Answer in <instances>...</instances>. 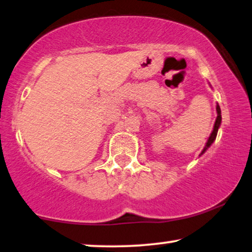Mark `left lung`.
Returning a JSON list of instances; mask_svg holds the SVG:
<instances>
[{"instance_id":"1","label":"left lung","mask_w":252,"mask_h":252,"mask_svg":"<svg viewBox=\"0 0 252 252\" xmlns=\"http://www.w3.org/2000/svg\"><path fill=\"white\" fill-rule=\"evenodd\" d=\"M216 111H217V118H216V121H215V125H214V129L212 131V133H210V136L208 138V141L207 144H206L204 150H202L201 154H204L206 150H207L209 148V146L213 144L214 140L216 139V136H217V131H219V127L220 126V122H222V115H220V105L217 104L216 105Z\"/></svg>"}]
</instances>
